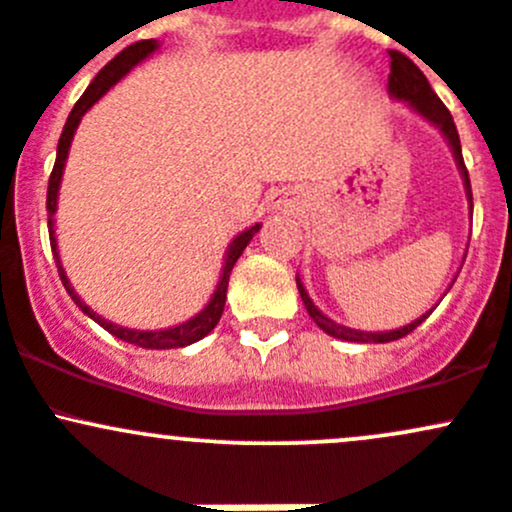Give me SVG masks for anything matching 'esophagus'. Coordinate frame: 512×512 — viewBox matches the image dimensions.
<instances>
[{
	"instance_id": "34e87169",
	"label": "esophagus",
	"mask_w": 512,
	"mask_h": 512,
	"mask_svg": "<svg viewBox=\"0 0 512 512\" xmlns=\"http://www.w3.org/2000/svg\"><path fill=\"white\" fill-rule=\"evenodd\" d=\"M275 205H277V208H285V205H287V198H277V200H275Z\"/></svg>"
}]
</instances>
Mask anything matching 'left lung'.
Wrapping results in <instances>:
<instances>
[{
  "instance_id": "obj_1",
  "label": "left lung",
  "mask_w": 512,
  "mask_h": 512,
  "mask_svg": "<svg viewBox=\"0 0 512 512\" xmlns=\"http://www.w3.org/2000/svg\"><path fill=\"white\" fill-rule=\"evenodd\" d=\"M391 56V74H389V94L391 98H399V101H406L411 108L418 113V116L426 118L428 123H433V126L438 128V131L446 136L448 146H451L453 151V158H456V165L458 170H461L463 175V185H466V195H468V205H471V213H473V193H471V178H468V170H466V163H463V153H461V138H458V131H456V123H453V116L451 111H448L446 106H443V101L433 94L431 84H428V79L423 76V71L418 69L414 61L409 59V56H404L401 51H389ZM297 289H299V297H302L304 307H307L309 317L317 322L319 329H324V332L329 334V337H337V339H344V342H374V344H386V342H394V339H401L406 337L409 332H414L418 324L423 322V319L428 317V314H423L421 319H416V322L406 324V327L401 329H394V332H359V329H349V327H342V324L332 322L329 317H324L322 312H319L317 307H314V302L309 299L307 289L302 287V282H299L297 277Z\"/></svg>"
}]
</instances>
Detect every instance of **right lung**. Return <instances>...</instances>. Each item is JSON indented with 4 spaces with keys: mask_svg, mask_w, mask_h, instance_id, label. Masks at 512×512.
<instances>
[{
    "mask_svg": "<svg viewBox=\"0 0 512 512\" xmlns=\"http://www.w3.org/2000/svg\"><path fill=\"white\" fill-rule=\"evenodd\" d=\"M156 49H158V41L156 39L136 41V44L126 46V49H123L121 54L116 56V59H111L106 66H103L101 71H98L96 79L91 81L89 89L84 91V96H81L79 101H76V106L71 108L69 118H66L64 131H61L59 148H56V163H54V170H51L49 190H46V213H49L51 252H54V260H56V267H59L61 282H64L66 292H69V297L74 299L76 307H79L81 312L86 314V317L94 319L96 324H101V327L106 329V332H111L113 337L123 339V342L136 344V347H143V349H178V347H188V344L200 342V339H203V337H208V334L215 329V324L220 322V317H223V309H225L227 282H230L232 267H235L237 257L242 255V250H245V247L250 245V240H252V237H255V232L260 230V223L252 225L250 230L240 232V235H237L235 240L230 242V247H227V252H225L223 277H220L218 289H215L213 297H210V302L203 307V312H198L193 319H188V322L178 324V327L156 329V332H141V329L118 327V324L108 322V319H103L101 314H96L94 309L89 307V304H84V299H81L79 294H76V289L71 287L69 277H66V272H64V265H61L59 247H56V230H54V213H56V198H59L61 175H64V165H66V158H69L71 141H74V133H76V128H79L81 118H84V113L89 111V108L94 106L98 98L106 94V91L111 89V86H116L118 81H121L123 76H126L128 71L133 69V66L141 64L143 59H148V56H151Z\"/></svg>",
    "mask_w": 512,
    "mask_h": 512,
    "instance_id": "right-lung-1",
    "label": "right lung"
}]
</instances>
